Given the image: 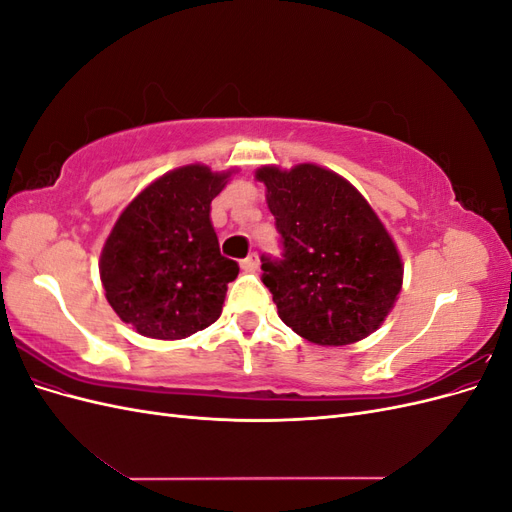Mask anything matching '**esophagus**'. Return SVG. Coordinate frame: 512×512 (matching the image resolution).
<instances>
[{
  "label": "esophagus",
  "instance_id": "esophagus-1",
  "mask_svg": "<svg viewBox=\"0 0 512 512\" xmlns=\"http://www.w3.org/2000/svg\"><path fill=\"white\" fill-rule=\"evenodd\" d=\"M258 265H260V258H258V254H256V252L241 260V267H243L245 271H256V269H258Z\"/></svg>",
  "mask_w": 512,
  "mask_h": 512
}]
</instances>
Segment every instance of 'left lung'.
<instances>
[{
  "instance_id": "8db88e82",
  "label": "left lung",
  "mask_w": 512,
  "mask_h": 512,
  "mask_svg": "<svg viewBox=\"0 0 512 512\" xmlns=\"http://www.w3.org/2000/svg\"><path fill=\"white\" fill-rule=\"evenodd\" d=\"M282 258L260 256L284 324L320 346L374 333L401 290V258L378 215L327 168L262 166Z\"/></svg>"
}]
</instances>
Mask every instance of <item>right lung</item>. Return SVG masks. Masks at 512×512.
<instances>
[{
	"label": "right lung",
	"instance_id": "1",
	"mask_svg": "<svg viewBox=\"0 0 512 512\" xmlns=\"http://www.w3.org/2000/svg\"><path fill=\"white\" fill-rule=\"evenodd\" d=\"M228 173L192 164L166 173L119 215L100 258L106 301L153 339H181L220 318L239 265L220 254L211 200Z\"/></svg>",
	"mask_w": 512,
	"mask_h": 512
}]
</instances>
